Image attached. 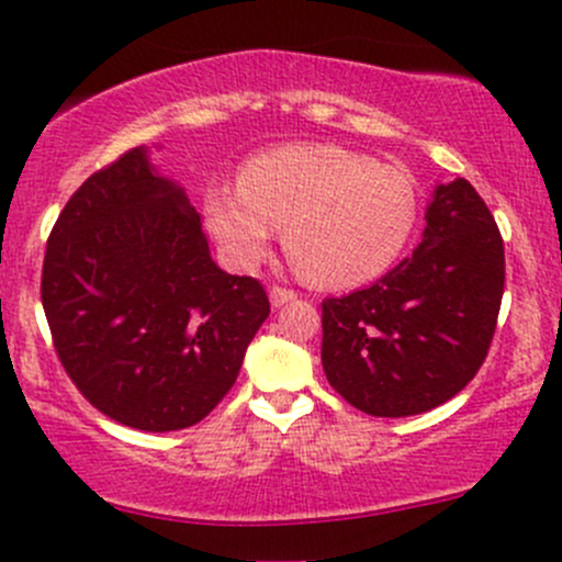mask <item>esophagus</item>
<instances>
[{"label": "esophagus", "mask_w": 562, "mask_h": 562, "mask_svg": "<svg viewBox=\"0 0 562 562\" xmlns=\"http://www.w3.org/2000/svg\"><path fill=\"white\" fill-rule=\"evenodd\" d=\"M292 300H297V292H294V289L270 286V303H273V308H281V305L292 303Z\"/></svg>", "instance_id": "esophagus-1"}]
</instances>
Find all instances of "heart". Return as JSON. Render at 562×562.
<instances>
[{
    "mask_svg": "<svg viewBox=\"0 0 562 562\" xmlns=\"http://www.w3.org/2000/svg\"><path fill=\"white\" fill-rule=\"evenodd\" d=\"M205 222L224 257L251 268L286 224V251L319 286H355L392 268L416 224L406 172L338 146H281L254 156L240 187L205 194Z\"/></svg>",
    "mask_w": 562,
    "mask_h": 562,
    "instance_id": "obj_1",
    "label": "heart"
}]
</instances>
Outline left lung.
<instances>
[{"label":"left lung","mask_w":562,"mask_h":562,"mask_svg":"<svg viewBox=\"0 0 562 562\" xmlns=\"http://www.w3.org/2000/svg\"><path fill=\"white\" fill-rule=\"evenodd\" d=\"M422 243L373 286L322 303L329 386L370 416H411L452 401L493 344L506 259L476 189L432 192Z\"/></svg>","instance_id":"8db88e82"}]
</instances>
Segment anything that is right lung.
I'll list each match as a JSON object with an SVG mask.
<instances>
[{"mask_svg": "<svg viewBox=\"0 0 562 562\" xmlns=\"http://www.w3.org/2000/svg\"><path fill=\"white\" fill-rule=\"evenodd\" d=\"M40 294L80 395L146 432L205 419L270 314L262 283L213 262L200 213L146 148L69 196L50 229Z\"/></svg>", "mask_w": 562, "mask_h": 562, "instance_id": "1", "label": "right lung"}]
</instances>
